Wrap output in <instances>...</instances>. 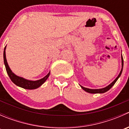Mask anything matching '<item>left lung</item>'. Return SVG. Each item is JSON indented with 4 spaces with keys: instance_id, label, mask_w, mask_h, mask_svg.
<instances>
[{
    "instance_id": "1",
    "label": "left lung",
    "mask_w": 129,
    "mask_h": 129,
    "mask_svg": "<svg viewBox=\"0 0 129 129\" xmlns=\"http://www.w3.org/2000/svg\"><path fill=\"white\" fill-rule=\"evenodd\" d=\"M121 60H122V69H121L120 72V73H119V75L117 77L116 79H115V80H114V81H113L111 83V84H109L108 86L105 87H104V88H102V89H88V88L84 87H82V85H80V86L81 87V88L83 90H85V92H88V93H104V92H106L107 91H108L109 90H110V89H111L113 85L115 84V83L116 82L117 80H118V79L120 77L121 74H122V70H123V57H122V56H121Z\"/></svg>"
}]
</instances>
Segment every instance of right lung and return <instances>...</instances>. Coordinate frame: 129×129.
Returning <instances> with one entry per match:
<instances>
[{"mask_svg": "<svg viewBox=\"0 0 129 129\" xmlns=\"http://www.w3.org/2000/svg\"><path fill=\"white\" fill-rule=\"evenodd\" d=\"M6 46L5 47L4 50V64L5 66H6V71H7V74H8L9 77H10V79H11V80L12 81V82L14 83V84H15V85H17V86L20 87L24 88V89L32 90L39 88V87L41 86L45 81H46V80L48 79L49 75H50V72L48 73L47 75H45L44 78L37 80H27V79H24V78L17 76V75H15V74H14V72H12V71H11V69H10V67H9L8 63H7V59H6Z\"/></svg>", "mask_w": 129, "mask_h": 129, "instance_id": "obj_1", "label": "right lung"}]
</instances>
